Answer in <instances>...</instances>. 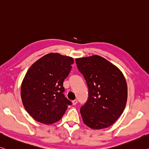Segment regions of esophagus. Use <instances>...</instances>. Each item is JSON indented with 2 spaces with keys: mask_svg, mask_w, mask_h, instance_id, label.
Wrapping results in <instances>:
<instances>
[{
  "mask_svg": "<svg viewBox=\"0 0 149 149\" xmlns=\"http://www.w3.org/2000/svg\"><path fill=\"white\" fill-rule=\"evenodd\" d=\"M72 104L73 105H75V104H77V102H78V100H77V99H74V100H72Z\"/></svg>",
  "mask_w": 149,
  "mask_h": 149,
  "instance_id": "esophagus-1",
  "label": "esophagus"
}]
</instances>
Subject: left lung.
Instances as JSON below:
<instances>
[{
  "mask_svg": "<svg viewBox=\"0 0 149 149\" xmlns=\"http://www.w3.org/2000/svg\"><path fill=\"white\" fill-rule=\"evenodd\" d=\"M75 61L88 89V99L80 109L84 123L93 129L110 127L122 114L127 103V85L123 73L98 55Z\"/></svg>",
  "mask_w": 149,
  "mask_h": 149,
  "instance_id": "left-lung-1",
  "label": "left lung"
}]
</instances>
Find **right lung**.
I'll return each instance as SVG.
<instances>
[{"instance_id":"obj_1","label":"right lung","mask_w":149,"mask_h":149,"mask_svg":"<svg viewBox=\"0 0 149 149\" xmlns=\"http://www.w3.org/2000/svg\"><path fill=\"white\" fill-rule=\"evenodd\" d=\"M72 58L58 53L43 56L30 67L21 85L22 101L36 121L51 125L72 104L63 93V82L71 70Z\"/></svg>"}]
</instances>
